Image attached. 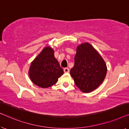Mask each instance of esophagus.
Wrapping results in <instances>:
<instances>
[{"mask_svg":"<svg viewBox=\"0 0 129 129\" xmlns=\"http://www.w3.org/2000/svg\"><path fill=\"white\" fill-rule=\"evenodd\" d=\"M64 71L65 73H68V72H70V69H69L68 68H65L64 69Z\"/></svg>","mask_w":129,"mask_h":129,"instance_id":"esophagus-1","label":"esophagus"}]
</instances>
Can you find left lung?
<instances>
[{
  "label": "left lung",
  "instance_id": "8db88e82",
  "mask_svg": "<svg viewBox=\"0 0 129 129\" xmlns=\"http://www.w3.org/2000/svg\"><path fill=\"white\" fill-rule=\"evenodd\" d=\"M107 65L97 51L89 43L76 48L75 64L70 74L76 86L84 93H89L99 87L106 76Z\"/></svg>",
  "mask_w": 129,
  "mask_h": 129
}]
</instances>
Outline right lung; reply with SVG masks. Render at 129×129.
Segmentation results:
<instances>
[{
	"mask_svg": "<svg viewBox=\"0 0 129 129\" xmlns=\"http://www.w3.org/2000/svg\"><path fill=\"white\" fill-rule=\"evenodd\" d=\"M28 74L35 84L47 88L57 83L64 71L54 57V50L46 47L32 62Z\"/></svg>",
	"mask_w": 129,
	"mask_h": 129,
	"instance_id": "obj_1",
	"label": "right lung"
}]
</instances>
